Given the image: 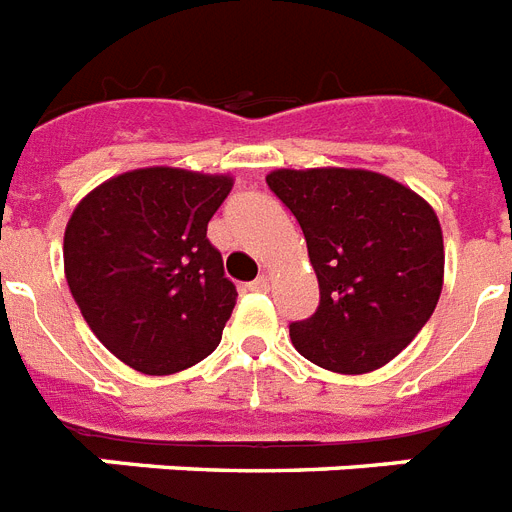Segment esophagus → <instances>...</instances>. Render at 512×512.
Instances as JSON below:
<instances>
[{"label":"esophagus","mask_w":512,"mask_h":512,"mask_svg":"<svg viewBox=\"0 0 512 512\" xmlns=\"http://www.w3.org/2000/svg\"><path fill=\"white\" fill-rule=\"evenodd\" d=\"M251 290H259V293H264V290H269V277L267 275H259L256 280L251 282Z\"/></svg>","instance_id":"1"}]
</instances>
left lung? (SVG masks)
I'll return each instance as SVG.
<instances>
[{"instance_id":"obj_1","label":"left lung","mask_w":512,"mask_h":512,"mask_svg":"<svg viewBox=\"0 0 512 512\" xmlns=\"http://www.w3.org/2000/svg\"><path fill=\"white\" fill-rule=\"evenodd\" d=\"M267 185L301 224L320 282L317 312L290 322L298 354L343 375L391 362L441 296L436 211L410 187L365 169H277Z\"/></svg>"}]
</instances>
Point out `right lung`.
I'll return each instance as SVG.
<instances>
[{"mask_svg":"<svg viewBox=\"0 0 512 512\" xmlns=\"http://www.w3.org/2000/svg\"><path fill=\"white\" fill-rule=\"evenodd\" d=\"M227 174L153 166L94 187L63 240L65 280L92 333L145 375H171L222 341L237 290L206 230Z\"/></svg>","mask_w":512,"mask_h":512,"instance_id":"obj_1","label":"right lung"}]
</instances>
